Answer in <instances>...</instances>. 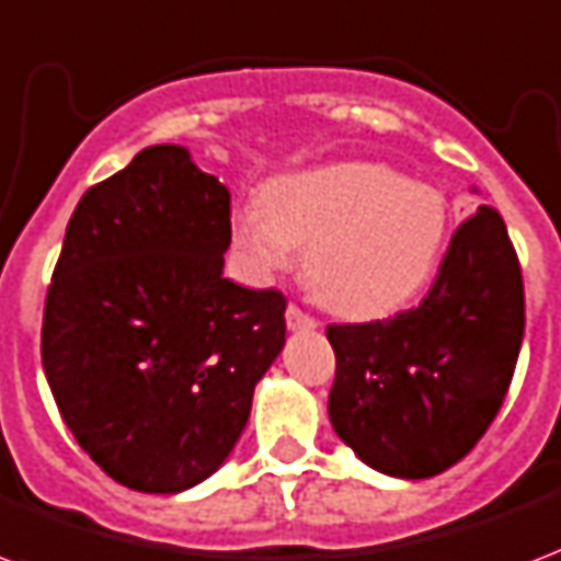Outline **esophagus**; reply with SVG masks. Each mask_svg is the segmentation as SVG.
I'll list each match as a JSON object with an SVG mask.
<instances>
[{
  "label": "esophagus",
  "mask_w": 561,
  "mask_h": 561,
  "mask_svg": "<svg viewBox=\"0 0 561 561\" xmlns=\"http://www.w3.org/2000/svg\"><path fill=\"white\" fill-rule=\"evenodd\" d=\"M286 328L289 331H313V328H319V322L310 313H305L298 305H289L286 307Z\"/></svg>",
  "instance_id": "34e87169"
}]
</instances>
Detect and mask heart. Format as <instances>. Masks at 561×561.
Masks as SVG:
<instances>
[{
	"instance_id": "obj_1",
	"label": "heart",
	"mask_w": 561,
	"mask_h": 561,
	"mask_svg": "<svg viewBox=\"0 0 561 561\" xmlns=\"http://www.w3.org/2000/svg\"><path fill=\"white\" fill-rule=\"evenodd\" d=\"M444 195L393 168L336 162L277 176L233 221V245L260 277L305 248L310 296L352 319L385 316L420 293L446 242Z\"/></svg>"
}]
</instances>
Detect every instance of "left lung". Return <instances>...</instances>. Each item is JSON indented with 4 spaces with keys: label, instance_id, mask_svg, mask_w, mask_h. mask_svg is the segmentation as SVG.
<instances>
[{
    "label": "left lung",
    "instance_id": "8db88e82",
    "mask_svg": "<svg viewBox=\"0 0 561 561\" xmlns=\"http://www.w3.org/2000/svg\"><path fill=\"white\" fill-rule=\"evenodd\" d=\"M524 277L503 216L458 227L428 296L364 325H328L336 376L328 416L378 473L428 479L485 435L524 343Z\"/></svg>",
    "mask_w": 561,
    "mask_h": 561
}]
</instances>
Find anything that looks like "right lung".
Wrapping results in <instances>:
<instances>
[{"mask_svg": "<svg viewBox=\"0 0 561 561\" xmlns=\"http://www.w3.org/2000/svg\"><path fill=\"white\" fill-rule=\"evenodd\" d=\"M230 192L180 145L88 188L46 293L41 357L79 446L180 494L225 465L286 343V298L227 280Z\"/></svg>", "mask_w": 561, "mask_h": 561, "instance_id": "add662e5", "label": "right lung"}]
</instances>
